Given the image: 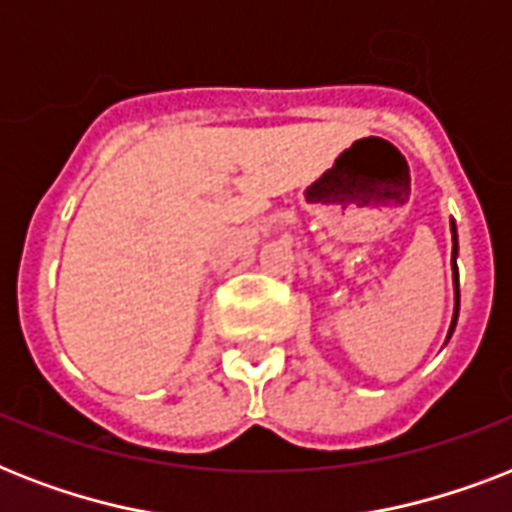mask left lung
Returning <instances> with one entry per match:
<instances>
[{
    "instance_id": "obj_1",
    "label": "left lung",
    "mask_w": 512,
    "mask_h": 512,
    "mask_svg": "<svg viewBox=\"0 0 512 512\" xmlns=\"http://www.w3.org/2000/svg\"><path fill=\"white\" fill-rule=\"evenodd\" d=\"M452 281H454V316H452V327H449V335H446V342L452 337L454 327H457V316H460V273H457V255H460V244H457V225L452 223Z\"/></svg>"
}]
</instances>
